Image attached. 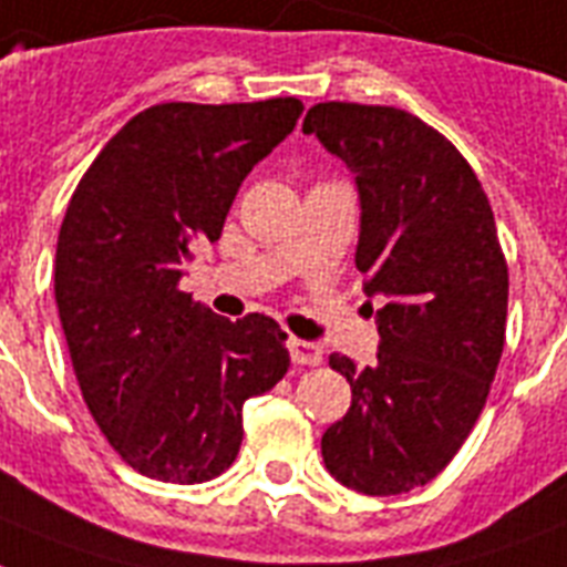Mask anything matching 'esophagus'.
I'll return each instance as SVG.
<instances>
[{
	"label": "esophagus",
	"mask_w": 567,
	"mask_h": 567,
	"mask_svg": "<svg viewBox=\"0 0 567 567\" xmlns=\"http://www.w3.org/2000/svg\"><path fill=\"white\" fill-rule=\"evenodd\" d=\"M288 352H291V361L299 363V367H315V363L323 361V349L311 343V340H288Z\"/></svg>",
	"instance_id": "1"
}]
</instances>
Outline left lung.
I'll use <instances>...</instances> for the list:
<instances>
[{
	"instance_id": "left-lung-1",
	"label": "left lung",
	"mask_w": 567,
	"mask_h": 567,
	"mask_svg": "<svg viewBox=\"0 0 567 567\" xmlns=\"http://www.w3.org/2000/svg\"><path fill=\"white\" fill-rule=\"evenodd\" d=\"M302 133L355 177V265L367 297H384L375 363L329 358L352 408L326 427L323 463L349 489L402 495L449 466L498 370L509 276L495 215L460 151L404 110L329 101Z\"/></svg>"
}]
</instances>
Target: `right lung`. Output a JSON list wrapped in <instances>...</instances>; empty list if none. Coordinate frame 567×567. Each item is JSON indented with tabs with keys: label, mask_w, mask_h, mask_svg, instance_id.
Wrapping results in <instances>:
<instances>
[{
	"label": "right lung",
	"mask_w": 567,
	"mask_h": 567,
	"mask_svg": "<svg viewBox=\"0 0 567 567\" xmlns=\"http://www.w3.org/2000/svg\"><path fill=\"white\" fill-rule=\"evenodd\" d=\"M299 113V99L156 104L101 148L69 200L54 256L60 326L92 419L140 475L204 483L227 472L244 402L288 372L276 320L233 323L179 279Z\"/></svg>",
	"instance_id": "add662e5"
}]
</instances>
